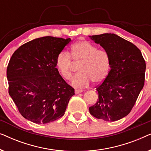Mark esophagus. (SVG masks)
Here are the masks:
<instances>
[{
    "mask_svg": "<svg viewBox=\"0 0 151 151\" xmlns=\"http://www.w3.org/2000/svg\"><path fill=\"white\" fill-rule=\"evenodd\" d=\"M82 91H83V90L76 89V90H75V93H76V94H78V93H82Z\"/></svg>",
    "mask_w": 151,
    "mask_h": 151,
    "instance_id": "34e87169",
    "label": "esophagus"
}]
</instances>
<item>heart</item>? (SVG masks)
<instances>
[{
  "instance_id": "obj_1",
  "label": "heart",
  "mask_w": 151,
  "mask_h": 151,
  "mask_svg": "<svg viewBox=\"0 0 151 151\" xmlns=\"http://www.w3.org/2000/svg\"><path fill=\"white\" fill-rule=\"evenodd\" d=\"M71 55L74 60L81 62L78 69L80 72L71 80V84L75 87L88 86L91 81L99 84L108 75L110 59L106 51L98 49L87 41H80L72 45ZM55 63L63 77L69 80L72 76V61L69 53L60 51Z\"/></svg>"
}]
</instances>
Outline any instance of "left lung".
Masks as SVG:
<instances>
[{
    "mask_svg": "<svg viewBox=\"0 0 151 151\" xmlns=\"http://www.w3.org/2000/svg\"><path fill=\"white\" fill-rule=\"evenodd\" d=\"M108 53L110 71L98 86V100L89 107L93 116L119 120L129 114L144 84L146 63L139 49L115 34L88 36Z\"/></svg>",
    "mask_w": 151,
    "mask_h": 151,
    "instance_id": "8db88e82",
    "label": "left lung"
}]
</instances>
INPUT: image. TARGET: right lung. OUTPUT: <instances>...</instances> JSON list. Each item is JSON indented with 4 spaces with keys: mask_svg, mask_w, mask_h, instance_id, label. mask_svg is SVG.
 <instances>
[{
    "mask_svg": "<svg viewBox=\"0 0 151 151\" xmlns=\"http://www.w3.org/2000/svg\"><path fill=\"white\" fill-rule=\"evenodd\" d=\"M71 39L45 36L20 46L7 69L9 93L24 118L47 124L65 114L74 88L60 75L57 55Z\"/></svg>",
    "mask_w": 151,
    "mask_h": 151,
    "instance_id": "add662e5",
    "label": "right lung"
}]
</instances>
